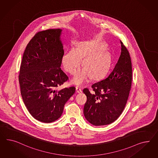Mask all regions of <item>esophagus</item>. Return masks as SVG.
I'll list each match as a JSON object with an SVG mask.
<instances>
[{
    "label": "esophagus",
    "mask_w": 158,
    "mask_h": 158,
    "mask_svg": "<svg viewBox=\"0 0 158 158\" xmlns=\"http://www.w3.org/2000/svg\"><path fill=\"white\" fill-rule=\"evenodd\" d=\"M76 90H77V93H82V90L79 87H76Z\"/></svg>",
    "instance_id": "1"
}]
</instances>
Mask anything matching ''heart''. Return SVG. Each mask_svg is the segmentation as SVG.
Masks as SVG:
<instances>
[{
	"instance_id": "obj_1",
	"label": "heart",
	"mask_w": 158,
	"mask_h": 158,
	"mask_svg": "<svg viewBox=\"0 0 158 158\" xmlns=\"http://www.w3.org/2000/svg\"><path fill=\"white\" fill-rule=\"evenodd\" d=\"M84 68L77 73L73 82L76 85L87 83L90 78L99 80L102 78L109 68L110 60L106 52L99 50L94 45L82 43L76 49L71 48L62 57V64L65 70L71 75H75L81 68L82 59Z\"/></svg>"
}]
</instances>
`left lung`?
Instances as JSON below:
<instances>
[{"label":"left lung","instance_id":"8db88e82","mask_svg":"<svg viewBox=\"0 0 158 158\" xmlns=\"http://www.w3.org/2000/svg\"><path fill=\"white\" fill-rule=\"evenodd\" d=\"M121 43V55L110 73L101 81L94 83L91 94L88 89L83 113L90 124L101 126L111 124L121 114L128 101L131 88L132 69L127 48Z\"/></svg>","mask_w":158,"mask_h":158}]
</instances>
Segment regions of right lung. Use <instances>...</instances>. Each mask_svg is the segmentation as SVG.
Segmentation results:
<instances>
[{
	"label": "right lung",
	"instance_id": "obj_1",
	"mask_svg": "<svg viewBox=\"0 0 158 158\" xmlns=\"http://www.w3.org/2000/svg\"><path fill=\"white\" fill-rule=\"evenodd\" d=\"M62 30L38 32L28 43L22 60L19 82L23 102L35 119L50 123L59 119L75 92L71 87L56 90L68 80L60 68L64 55Z\"/></svg>",
	"mask_w": 158,
	"mask_h": 158
}]
</instances>
